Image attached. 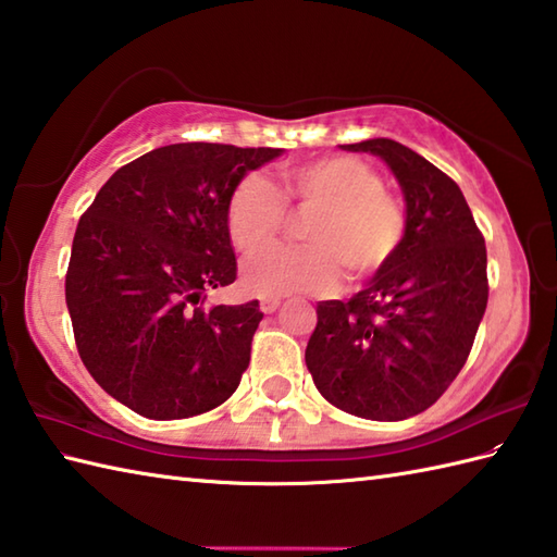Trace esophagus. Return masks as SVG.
I'll use <instances>...</instances> for the list:
<instances>
[{
  "mask_svg": "<svg viewBox=\"0 0 557 557\" xmlns=\"http://www.w3.org/2000/svg\"><path fill=\"white\" fill-rule=\"evenodd\" d=\"M280 309L277 299H260V311L263 313H275Z\"/></svg>",
  "mask_w": 557,
  "mask_h": 557,
  "instance_id": "1",
  "label": "esophagus"
}]
</instances>
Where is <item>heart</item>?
Returning <instances> with one entry per match:
<instances>
[{
    "label": "heart",
    "instance_id": "b5f03b06",
    "mask_svg": "<svg viewBox=\"0 0 557 557\" xmlns=\"http://www.w3.org/2000/svg\"><path fill=\"white\" fill-rule=\"evenodd\" d=\"M287 210L309 212L301 224V248H275L244 268L242 285L256 297L330 292L342 270L349 280L371 277L389 263L405 236V212L383 191L369 164L347 158L289 162L277 170V184L248 174L232 188L224 210L230 242L244 256H256L277 239Z\"/></svg>",
    "mask_w": 557,
    "mask_h": 557
}]
</instances>
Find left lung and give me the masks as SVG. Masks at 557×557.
<instances>
[{"mask_svg": "<svg viewBox=\"0 0 557 557\" xmlns=\"http://www.w3.org/2000/svg\"><path fill=\"white\" fill-rule=\"evenodd\" d=\"M381 158L401 186L405 236L363 289L318 301L306 366L330 405L371 421L429 409L455 381L488 304L486 242L459 186L389 138L342 146Z\"/></svg>", "mask_w": 557, "mask_h": 557, "instance_id": "left-lung-1", "label": "left lung"}]
</instances>
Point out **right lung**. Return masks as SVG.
<instances>
[{
    "label": "right lung",
    "instance_id": "right-lung-1",
    "mask_svg": "<svg viewBox=\"0 0 557 557\" xmlns=\"http://www.w3.org/2000/svg\"><path fill=\"white\" fill-rule=\"evenodd\" d=\"M282 148L174 144L116 170L83 212L66 309L96 383L146 419L227 401L251 361L258 301L203 309L236 280L224 222L232 188Z\"/></svg>",
    "mask_w": 557,
    "mask_h": 557
}]
</instances>
